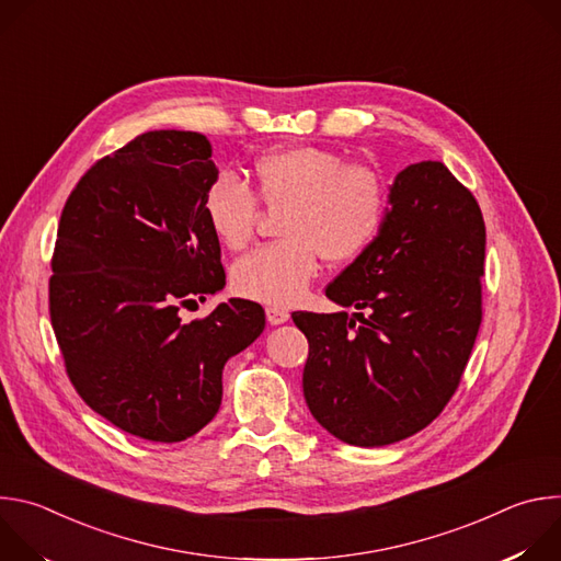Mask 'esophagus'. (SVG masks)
<instances>
[{
  "label": "esophagus",
  "instance_id": "1",
  "mask_svg": "<svg viewBox=\"0 0 561 561\" xmlns=\"http://www.w3.org/2000/svg\"><path fill=\"white\" fill-rule=\"evenodd\" d=\"M266 317L271 324H284V322H288L290 312L284 306H266Z\"/></svg>",
  "mask_w": 561,
  "mask_h": 561
}]
</instances>
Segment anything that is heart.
<instances>
[{"label":"heart","mask_w":561,"mask_h":561,"mask_svg":"<svg viewBox=\"0 0 561 561\" xmlns=\"http://www.w3.org/2000/svg\"><path fill=\"white\" fill-rule=\"evenodd\" d=\"M282 208V239L242 257L232 268L239 295L264 304H290L314 279L317 264L359 257L381 230L388 195L377 171L346 164L317 146H284L260 154L251 191L217 180L202 199L208 228L228 251L247 249L257 230L260 204Z\"/></svg>","instance_id":"obj_1"}]
</instances>
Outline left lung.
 Returning <instances> with one entry per match:
<instances>
[{
	"label": "left lung",
	"instance_id": "8db88e82",
	"mask_svg": "<svg viewBox=\"0 0 561 561\" xmlns=\"http://www.w3.org/2000/svg\"><path fill=\"white\" fill-rule=\"evenodd\" d=\"M388 199L375 242L327 286L355 312H293L312 417L364 448L439 417L482 324L486 226L472 193L442 162H420Z\"/></svg>",
	"mask_w": 561,
	"mask_h": 561
}]
</instances>
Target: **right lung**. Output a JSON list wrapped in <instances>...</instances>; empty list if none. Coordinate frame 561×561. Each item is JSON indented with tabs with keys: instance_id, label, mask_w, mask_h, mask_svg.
<instances>
[{
	"instance_id": "1",
	"label": "right lung",
	"mask_w": 561,
	"mask_h": 561,
	"mask_svg": "<svg viewBox=\"0 0 561 561\" xmlns=\"http://www.w3.org/2000/svg\"><path fill=\"white\" fill-rule=\"evenodd\" d=\"M215 180L204 135L150 130L98 159L59 217L48 310L66 375L98 415L148 442L199 433L219 411L224 364L266 324L249 299L182 322L226 284L202 210Z\"/></svg>"
}]
</instances>
